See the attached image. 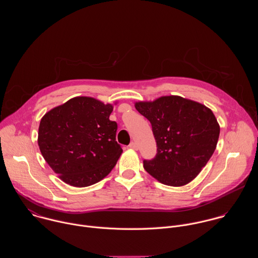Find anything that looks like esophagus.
<instances>
[{
  "instance_id": "obj_1",
  "label": "esophagus",
  "mask_w": 258,
  "mask_h": 258,
  "mask_svg": "<svg viewBox=\"0 0 258 258\" xmlns=\"http://www.w3.org/2000/svg\"><path fill=\"white\" fill-rule=\"evenodd\" d=\"M128 148L130 149H133V150H138V145L136 142H132L130 145H128Z\"/></svg>"
}]
</instances>
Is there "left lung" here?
<instances>
[{"label": "left lung", "mask_w": 258, "mask_h": 258, "mask_svg": "<svg viewBox=\"0 0 258 258\" xmlns=\"http://www.w3.org/2000/svg\"><path fill=\"white\" fill-rule=\"evenodd\" d=\"M152 124L157 154L144 160V168L166 186L181 187L192 181L212 156L219 124L211 109L180 96H162L135 103Z\"/></svg>", "instance_id": "1"}]
</instances>
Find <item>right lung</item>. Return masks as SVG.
<instances>
[{
    "instance_id": "obj_1",
    "label": "right lung",
    "mask_w": 258,
    "mask_h": 258,
    "mask_svg": "<svg viewBox=\"0 0 258 258\" xmlns=\"http://www.w3.org/2000/svg\"><path fill=\"white\" fill-rule=\"evenodd\" d=\"M117 104L75 97L41 119L38 144L49 166L67 185L85 188L107 176L122 149L115 141L117 124L109 119Z\"/></svg>"
}]
</instances>
